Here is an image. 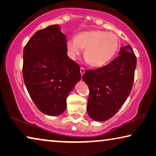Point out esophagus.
Listing matches in <instances>:
<instances>
[{"label": "esophagus", "mask_w": 156, "mask_h": 156, "mask_svg": "<svg viewBox=\"0 0 156 156\" xmlns=\"http://www.w3.org/2000/svg\"><path fill=\"white\" fill-rule=\"evenodd\" d=\"M85 69H84L83 67H80V73H81V76H83L84 73H85Z\"/></svg>", "instance_id": "34e87169"}]
</instances>
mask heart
<instances>
[{
	"label": "heart",
	"mask_w": 156,
	"mask_h": 156,
	"mask_svg": "<svg viewBox=\"0 0 156 156\" xmlns=\"http://www.w3.org/2000/svg\"><path fill=\"white\" fill-rule=\"evenodd\" d=\"M119 39L115 34L94 30L78 33L76 38L66 42L68 54L72 60H76L82 53L91 66H103L112 60L117 53Z\"/></svg>",
	"instance_id": "heart-1"
}]
</instances>
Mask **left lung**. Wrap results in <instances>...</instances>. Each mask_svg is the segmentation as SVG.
<instances>
[{
  "label": "left lung",
  "mask_w": 156,
  "mask_h": 156,
  "mask_svg": "<svg viewBox=\"0 0 156 156\" xmlns=\"http://www.w3.org/2000/svg\"><path fill=\"white\" fill-rule=\"evenodd\" d=\"M136 65L137 58L128 45L108 65L85 71L83 79L90 90L87 113L92 119L103 122L118 112L131 91Z\"/></svg>",
  "instance_id": "8db88e82"
}]
</instances>
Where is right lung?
<instances>
[{"label": "right lung", "mask_w": 156, "mask_h": 156, "mask_svg": "<svg viewBox=\"0 0 156 156\" xmlns=\"http://www.w3.org/2000/svg\"><path fill=\"white\" fill-rule=\"evenodd\" d=\"M66 52V35L58 25L36 32L23 48L25 85L34 104L47 115L65 112L66 98L80 80V66Z\"/></svg>", "instance_id": "obj_1"}]
</instances>
